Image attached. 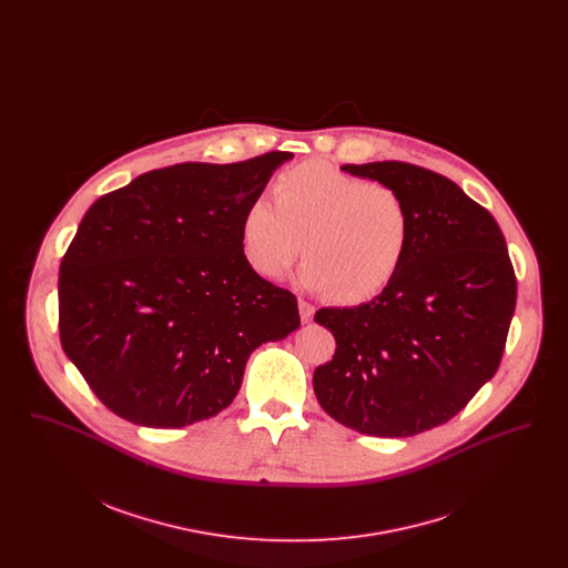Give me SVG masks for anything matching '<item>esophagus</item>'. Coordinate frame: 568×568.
I'll list each match as a JSON object with an SVG mask.
<instances>
[{
  "mask_svg": "<svg viewBox=\"0 0 568 568\" xmlns=\"http://www.w3.org/2000/svg\"><path fill=\"white\" fill-rule=\"evenodd\" d=\"M297 308H300V320L304 322V324H308L311 320H313V315H315V306L311 304V302H306V300H297Z\"/></svg>",
  "mask_w": 568,
  "mask_h": 568,
  "instance_id": "34e87169",
  "label": "esophagus"
}]
</instances>
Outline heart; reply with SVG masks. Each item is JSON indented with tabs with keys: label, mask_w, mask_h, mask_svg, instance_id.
Listing matches in <instances>:
<instances>
[{
	"label": "heart",
	"mask_w": 568,
	"mask_h": 568,
	"mask_svg": "<svg viewBox=\"0 0 568 568\" xmlns=\"http://www.w3.org/2000/svg\"><path fill=\"white\" fill-rule=\"evenodd\" d=\"M272 193L274 202L255 197L246 206L241 225L244 257L262 276L281 278L304 248L302 285L355 304L381 294L403 268L413 219L400 191L304 162L285 170Z\"/></svg>",
	"instance_id": "1"
}]
</instances>
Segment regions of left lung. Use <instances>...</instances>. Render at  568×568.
<instances>
[{"label": "left lung", "instance_id": "obj_1", "mask_svg": "<svg viewBox=\"0 0 568 568\" xmlns=\"http://www.w3.org/2000/svg\"><path fill=\"white\" fill-rule=\"evenodd\" d=\"M343 170L400 191L413 236L378 296L315 313L336 352L317 366L313 389L357 433H426L456 417L500 366L517 297L507 243L489 211L443 174L405 162Z\"/></svg>", "mask_w": 568, "mask_h": 568}]
</instances>
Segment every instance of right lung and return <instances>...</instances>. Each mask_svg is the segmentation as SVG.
<instances>
[{"mask_svg":"<svg viewBox=\"0 0 568 568\" xmlns=\"http://www.w3.org/2000/svg\"><path fill=\"white\" fill-rule=\"evenodd\" d=\"M294 155L187 162L95 200L59 266V338L91 392L144 428H183L234 400L248 355L300 325L241 241L246 206Z\"/></svg>","mask_w":568,"mask_h":568,"instance_id":"obj_1","label":"right lung"}]
</instances>
